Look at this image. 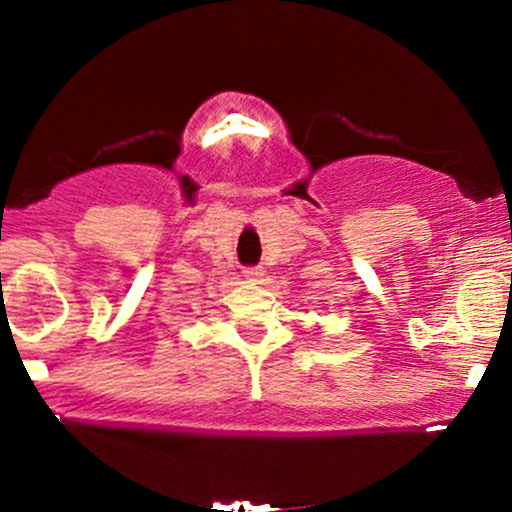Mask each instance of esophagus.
I'll list each match as a JSON object with an SVG mask.
<instances>
[{
    "instance_id": "esophagus-1",
    "label": "esophagus",
    "mask_w": 512,
    "mask_h": 512,
    "mask_svg": "<svg viewBox=\"0 0 512 512\" xmlns=\"http://www.w3.org/2000/svg\"><path fill=\"white\" fill-rule=\"evenodd\" d=\"M244 279H249V282H258V279L263 277V268H258V265H251V268H244Z\"/></svg>"
}]
</instances>
